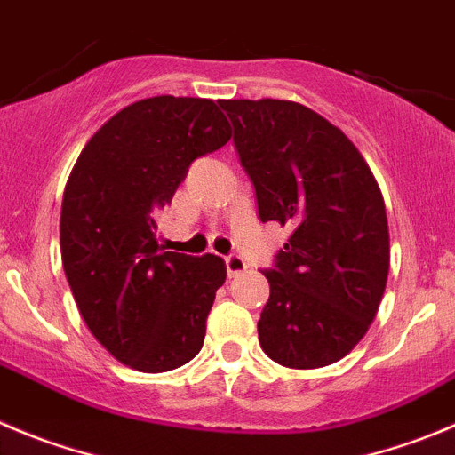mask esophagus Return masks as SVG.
I'll return each instance as SVG.
<instances>
[{
    "label": "esophagus",
    "mask_w": 455,
    "mask_h": 455,
    "mask_svg": "<svg viewBox=\"0 0 455 455\" xmlns=\"http://www.w3.org/2000/svg\"><path fill=\"white\" fill-rule=\"evenodd\" d=\"M225 267H228V276H239L248 270V263L239 254H230V257H225Z\"/></svg>",
    "instance_id": "1"
}]
</instances>
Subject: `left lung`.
Returning <instances> with one entry per match:
<instances>
[{"mask_svg":"<svg viewBox=\"0 0 455 455\" xmlns=\"http://www.w3.org/2000/svg\"><path fill=\"white\" fill-rule=\"evenodd\" d=\"M263 223L292 235L266 270L259 344L276 364L319 369L366 335L388 276L387 207L341 129L290 100H219Z\"/></svg>","mask_w":455,"mask_h":455,"instance_id":"left-lung-1","label":"left lung"}]
</instances>
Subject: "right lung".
Here are the masks:
<instances>
[{
    "label": "right lung",
    "instance_id": "1",
    "mask_svg": "<svg viewBox=\"0 0 455 455\" xmlns=\"http://www.w3.org/2000/svg\"><path fill=\"white\" fill-rule=\"evenodd\" d=\"M230 138L216 102L156 95L107 120L73 165L60 216L64 275L89 331L129 369L165 373L201 350L228 270L216 254L163 252L156 212L194 160Z\"/></svg>",
    "mask_w": 455,
    "mask_h": 455
}]
</instances>
